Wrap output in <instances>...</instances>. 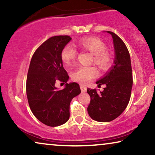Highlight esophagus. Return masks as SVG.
<instances>
[{
    "label": "esophagus",
    "instance_id": "esophagus-1",
    "mask_svg": "<svg viewBox=\"0 0 155 155\" xmlns=\"http://www.w3.org/2000/svg\"><path fill=\"white\" fill-rule=\"evenodd\" d=\"M80 90H81V91H82V92H86V90H87V87H86L85 86H84L83 84H80Z\"/></svg>",
    "mask_w": 155,
    "mask_h": 155
}]
</instances>
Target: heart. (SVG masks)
<instances>
[{
  "label": "heart",
  "mask_w": 155,
  "mask_h": 155,
  "mask_svg": "<svg viewBox=\"0 0 155 155\" xmlns=\"http://www.w3.org/2000/svg\"><path fill=\"white\" fill-rule=\"evenodd\" d=\"M78 45L82 49L90 52L93 57V63L101 71L109 70L113 64L114 58L107 50V46L99 37H87L79 40ZM77 50L71 44H67L61 51V58L66 65H70L77 56ZM97 71L93 67L80 66L73 73V79L82 84H87L96 77Z\"/></svg>",
  "instance_id": "b5f03b06"
}]
</instances>
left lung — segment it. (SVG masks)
Returning <instances> with one entry per match:
<instances>
[{
	"label": "left lung",
	"mask_w": 155,
	"mask_h": 155,
	"mask_svg": "<svg viewBox=\"0 0 155 155\" xmlns=\"http://www.w3.org/2000/svg\"><path fill=\"white\" fill-rule=\"evenodd\" d=\"M113 37L116 58L114 65L104 77L96 83L99 87L105 84L103 92H98L88 88L90 96L87 107L89 115L99 122L111 121L121 114L130 99L133 86V74L130 57L123 40L112 31H107Z\"/></svg>",
	"instance_id": "1"
}]
</instances>
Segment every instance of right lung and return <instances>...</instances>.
Listing matches in <instances>:
<instances>
[{
	"instance_id": "1",
	"label": "right lung",
	"mask_w": 155,
	"mask_h": 155,
	"mask_svg": "<svg viewBox=\"0 0 155 155\" xmlns=\"http://www.w3.org/2000/svg\"><path fill=\"white\" fill-rule=\"evenodd\" d=\"M71 39L68 35L49 38L35 51L29 64L26 82L29 107L35 117L48 126H61L68 120L71 101L81 92L76 82L67 83L63 90L54 86L58 80L64 84L69 78L61 51Z\"/></svg>"
}]
</instances>
